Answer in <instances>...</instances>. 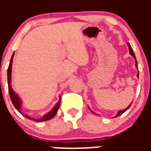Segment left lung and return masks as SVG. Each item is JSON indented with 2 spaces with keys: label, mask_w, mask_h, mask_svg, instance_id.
I'll return each instance as SVG.
<instances>
[{
  "label": "left lung",
  "mask_w": 151,
  "mask_h": 151,
  "mask_svg": "<svg viewBox=\"0 0 151 151\" xmlns=\"http://www.w3.org/2000/svg\"><path fill=\"white\" fill-rule=\"evenodd\" d=\"M126 44H127V45H128V47H129V53H130V55H132V57H133V58H134V60H135V66H136V68H137V59H136V56H135L134 53V52H133V50H132V47H131L130 44H129V42H127V43H126ZM137 69H138V68H137ZM137 77H139V71H138V73H137ZM132 103H131V104H129V106H128V107H126V109H123V110H119V111H118V113H117V115H115V118H116V117L119 116V115H121V114L124 113V112H126V110H127V109H129V107H130V106H131V105H132ZM88 108H89V109H90L89 106H88ZM90 110H91V112H93V113H95V112H93V111H92V110H91V109H90ZM95 114H96V113H95ZM96 115H97V114H96Z\"/></svg>",
  "instance_id": "8db88e82"
}]
</instances>
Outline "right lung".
<instances>
[{"label":"right lung","mask_w":151,"mask_h":151,"mask_svg":"<svg viewBox=\"0 0 151 151\" xmlns=\"http://www.w3.org/2000/svg\"><path fill=\"white\" fill-rule=\"evenodd\" d=\"M14 55V52L12 54V58H11L10 60V63H9V66L8 70H7V79H8V85H9V96H10V99H11V101H12V104H13L14 107L16 108L17 110L23 116H25V118H28V119L32 120L33 121H36V122H42V121H48V120L52 119L53 117L55 115L56 112H58V110L59 107H60V96H59V101L56 103V104L55 105L54 107L51 109L49 112H47V114H45L42 118H39V119H34V118H31L30 116H29L28 115H25V114L22 113V100L20 99L19 96H18L17 94L14 92V91L13 90L12 88V85H11V83H12V62H13V58Z\"/></svg>","instance_id":"add662e5"}]
</instances>
